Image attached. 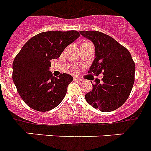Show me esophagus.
Masks as SVG:
<instances>
[{
  "label": "esophagus",
  "instance_id": "esophagus-1",
  "mask_svg": "<svg viewBox=\"0 0 151 151\" xmlns=\"http://www.w3.org/2000/svg\"><path fill=\"white\" fill-rule=\"evenodd\" d=\"M73 81H81L82 80L81 79V78H78V77H73Z\"/></svg>",
  "mask_w": 151,
  "mask_h": 151
}]
</instances>
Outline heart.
Returning a JSON list of instances; mask_svg holds the SVG:
<instances>
[{
    "mask_svg": "<svg viewBox=\"0 0 151 151\" xmlns=\"http://www.w3.org/2000/svg\"><path fill=\"white\" fill-rule=\"evenodd\" d=\"M88 42H87V41H84L83 42H82L81 44H85V43H88Z\"/></svg>",
    "mask_w": 151,
    "mask_h": 151,
    "instance_id": "b5f03b06",
    "label": "heart"
}]
</instances>
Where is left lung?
<instances>
[{
	"instance_id": "1",
	"label": "left lung",
	"mask_w": 151,
	"mask_h": 151,
	"mask_svg": "<svg viewBox=\"0 0 151 151\" xmlns=\"http://www.w3.org/2000/svg\"><path fill=\"white\" fill-rule=\"evenodd\" d=\"M92 42L95 59L88 73L103 78L95 80L92 90L85 95L89 105L104 112L117 109L129 96L134 83L135 63L129 50L113 38L98 31L81 32ZM92 83V81H91Z\"/></svg>"
}]
</instances>
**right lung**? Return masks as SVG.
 Returning <instances> with one entry per match:
<instances>
[{
	"label": "right lung",
	"instance_id": "right-lung-1",
	"mask_svg": "<svg viewBox=\"0 0 151 151\" xmlns=\"http://www.w3.org/2000/svg\"><path fill=\"white\" fill-rule=\"evenodd\" d=\"M80 36L78 32L50 31L31 38L21 49L12 65V79L24 102L32 109L47 111L56 108L73 81L68 73L55 78L50 60Z\"/></svg>",
	"mask_w": 151,
	"mask_h": 151
}]
</instances>
